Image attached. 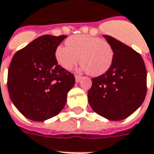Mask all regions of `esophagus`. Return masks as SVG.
Listing matches in <instances>:
<instances>
[{
    "label": "esophagus",
    "instance_id": "obj_1",
    "mask_svg": "<svg viewBox=\"0 0 154 154\" xmlns=\"http://www.w3.org/2000/svg\"><path fill=\"white\" fill-rule=\"evenodd\" d=\"M75 79H76V82H79L81 81V79H82V77H80V76H78V75H76V76H75Z\"/></svg>",
    "mask_w": 154,
    "mask_h": 154
}]
</instances>
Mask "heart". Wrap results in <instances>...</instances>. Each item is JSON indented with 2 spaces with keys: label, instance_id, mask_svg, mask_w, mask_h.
<instances>
[{
  "label": "heart",
  "instance_id": "obj_1",
  "mask_svg": "<svg viewBox=\"0 0 154 154\" xmlns=\"http://www.w3.org/2000/svg\"><path fill=\"white\" fill-rule=\"evenodd\" d=\"M113 55V49L106 41L87 35L68 38L66 46H59L55 51L56 60L64 69L71 70L79 60L81 70L93 77L108 71Z\"/></svg>",
  "mask_w": 154,
  "mask_h": 154
}]
</instances>
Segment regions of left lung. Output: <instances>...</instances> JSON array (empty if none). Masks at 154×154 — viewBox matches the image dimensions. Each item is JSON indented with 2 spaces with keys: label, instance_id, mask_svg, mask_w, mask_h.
<instances>
[{
  "label": "left lung",
  "instance_id": "obj_1",
  "mask_svg": "<svg viewBox=\"0 0 154 154\" xmlns=\"http://www.w3.org/2000/svg\"><path fill=\"white\" fill-rule=\"evenodd\" d=\"M103 36L113 49V61L107 72L92 78L88 100L96 113L119 121L128 118L143 103L146 70L137 52L110 35Z\"/></svg>",
  "mask_w": 154,
  "mask_h": 154
}]
</instances>
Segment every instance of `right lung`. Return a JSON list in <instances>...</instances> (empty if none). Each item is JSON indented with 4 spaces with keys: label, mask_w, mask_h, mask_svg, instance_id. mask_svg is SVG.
Masks as SVG:
<instances>
[{
    "label": "right lung",
    "mask_w": 154,
    "mask_h": 154,
    "mask_svg": "<svg viewBox=\"0 0 154 154\" xmlns=\"http://www.w3.org/2000/svg\"><path fill=\"white\" fill-rule=\"evenodd\" d=\"M65 38V35L39 36L12 59L8 75L9 96L29 119L45 121L66 106L75 77L56 60V48Z\"/></svg>",
    "instance_id": "obj_1"
}]
</instances>
